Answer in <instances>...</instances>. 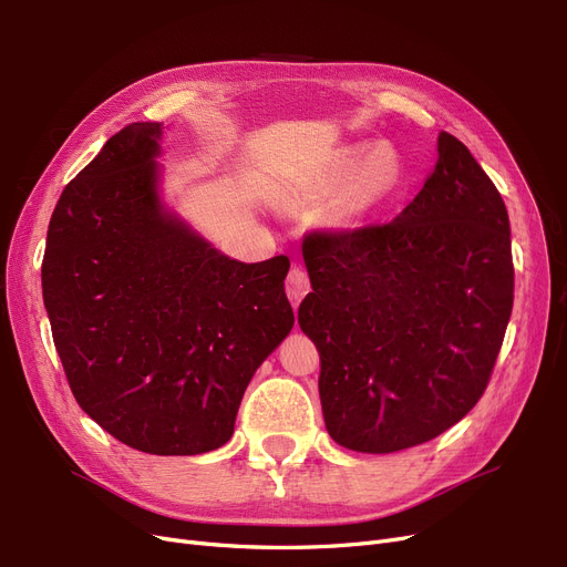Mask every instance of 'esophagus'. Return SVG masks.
<instances>
[{"mask_svg": "<svg viewBox=\"0 0 567 567\" xmlns=\"http://www.w3.org/2000/svg\"><path fill=\"white\" fill-rule=\"evenodd\" d=\"M285 287H287V297H289L291 306L297 308V306L301 303V299H303L306 293L310 291V280H308V274H306V270H303V268H299V266H293V268L289 270V276H287Z\"/></svg>", "mask_w": 567, "mask_h": 567, "instance_id": "obj_1", "label": "esophagus"}]
</instances>
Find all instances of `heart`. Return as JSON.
<instances>
[{
	"mask_svg": "<svg viewBox=\"0 0 567 567\" xmlns=\"http://www.w3.org/2000/svg\"><path fill=\"white\" fill-rule=\"evenodd\" d=\"M403 185V159L391 145L359 141L340 145L322 162L291 176L280 187L287 208L329 202L333 227H354L384 208Z\"/></svg>",
	"mask_w": 567,
	"mask_h": 567,
	"instance_id": "obj_1",
	"label": "heart"
}]
</instances>
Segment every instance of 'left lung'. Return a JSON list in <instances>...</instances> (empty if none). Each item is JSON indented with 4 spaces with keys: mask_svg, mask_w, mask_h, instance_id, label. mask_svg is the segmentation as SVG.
Segmentation results:
<instances>
[{
    "mask_svg": "<svg viewBox=\"0 0 567 567\" xmlns=\"http://www.w3.org/2000/svg\"><path fill=\"white\" fill-rule=\"evenodd\" d=\"M312 291L301 331L322 361L329 435L391 454L445 433L475 408L512 315L509 217L467 147L437 136L412 204L382 227L303 240Z\"/></svg>",
    "mask_w": 567,
    "mask_h": 567,
    "instance_id": "obj_1",
    "label": "left lung"
}]
</instances>
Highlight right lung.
Returning <instances> with one entry per match:
<instances>
[{
	"label": "right lung",
	"mask_w": 567,
	"mask_h": 567,
	"mask_svg": "<svg viewBox=\"0 0 567 567\" xmlns=\"http://www.w3.org/2000/svg\"><path fill=\"white\" fill-rule=\"evenodd\" d=\"M162 132L134 122L64 187L41 287L90 420L138 452L194 456L234 435L245 389L293 327L289 259H231L171 208Z\"/></svg>",
	"instance_id": "obj_1"
}]
</instances>
